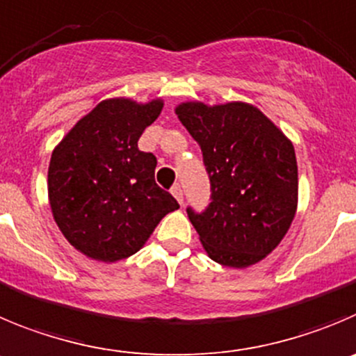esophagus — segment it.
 <instances>
[{
	"label": "esophagus",
	"mask_w": 356,
	"mask_h": 356,
	"mask_svg": "<svg viewBox=\"0 0 356 356\" xmlns=\"http://www.w3.org/2000/svg\"><path fill=\"white\" fill-rule=\"evenodd\" d=\"M170 191H172V195H174L175 200H177L179 204H181V205L184 204V195H182V188H181V186H179V184H174V186H172Z\"/></svg>",
	"instance_id": "obj_1"
}]
</instances>
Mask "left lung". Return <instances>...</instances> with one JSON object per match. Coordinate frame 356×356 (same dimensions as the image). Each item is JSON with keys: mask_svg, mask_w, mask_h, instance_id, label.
Wrapping results in <instances>:
<instances>
[{"mask_svg": "<svg viewBox=\"0 0 356 356\" xmlns=\"http://www.w3.org/2000/svg\"><path fill=\"white\" fill-rule=\"evenodd\" d=\"M179 121L198 142L211 179V204L188 207L209 258L245 268L283 241L298 204L295 149L260 108L244 102H184Z\"/></svg>", "mask_w": 356, "mask_h": 356, "instance_id": "obj_1", "label": "left lung"}]
</instances>
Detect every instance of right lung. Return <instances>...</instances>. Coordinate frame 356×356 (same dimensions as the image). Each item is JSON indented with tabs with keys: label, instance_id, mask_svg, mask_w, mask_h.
Wrapping results in <instances>:
<instances>
[{
	"label": "right lung",
	"instance_id": "1",
	"mask_svg": "<svg viewBox=\"0 0 356 356\" xmlns=\"http://www.w3.org/2000/svg\"><path fill=\"white\" fill-rule=\"evenodd\" d=\"M161 108V98L103 99L52 151V216L66 241L88 258L114 264L131 257L179 209L156 184V156L138 149V138Z\"/></svg>",
	"mask_w": 356,
	"mask_h": 356
}]
</instances>
